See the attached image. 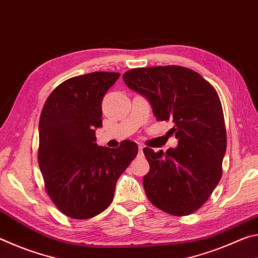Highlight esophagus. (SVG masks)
<instances>
[{"instance_id":"obj_1","label":"esophagus","mask_w":258,"mask_h":258,"mask_svg":"<svg viewBox=\"0 0 258 258\" xmlns=\"http://www.w3.org/2000/svg\"><path fill=\"white\" fill-rule=\"evenodd\" d=\"M142 151H143V147L140 146V147H139V152H142Z\"/></svg>"}]
</instances>
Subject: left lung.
Listing matches in <instances>:
<instances>
[{"label": "left lung", "instance_id": "left-lung-1", "mask_svg": "<svg viewBox=\"0 0 258 258\" xmlns=\"http://www.w3.org/2000/svg\"><path fill=\"white\" fill-rule=\"evenodd\" d=\"M131 90L148 99L157 120L174 123L175 149L145 148L149 173L143 186L150 203L175 216L190 215L211 197L222 176L226 131L215 89L181 66L135 68L123 75Z\"/></svg>", "mask_w": 258, "mask_h": 258}]
</instances>
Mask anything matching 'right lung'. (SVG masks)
Returning <instances> with one entry per match:
<instances>
[{
  "label": "right lung",
  "instance_id": "1",
  "mask_svg": "<svg viewBox=\"0 0 258 258\" xmlns=\"http://www.w3.org/2000/svg\"><path fill=\"white\" fill-rule=\"evenodd\" d=\"M119 73L95 72L61 83L40 117L38 165L45 190L64 215L86 220L111 204L117 180L138 155L125 140L116 149L95 143L102 99Z\"/></svg>",
  "mask_w": 258,
  "mask_h": 258
}]
</instances>
